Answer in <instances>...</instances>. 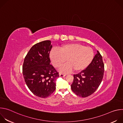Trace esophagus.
Here are the masks:
<instances>
[{
    "label": "esophagus",
    "mask_w": 123,
    "mask_h": 123,
    "mask_svg": "<svg viewBox=\"0 0 123 123\" xmlns=\"http://www.w3.org/2000/svg\"><path fill=\"white\" fill-rule=\"evenodd\" d=\"M66 76V74H59V76L61 77H63L64 76Z\"/></svg>",
    "instance_id": "esophagus-1"
}]
</instances>
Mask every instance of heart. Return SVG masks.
Here are the masks:
<instances>
[{
    "label": "heart",
    "instance_id": "b5f03b06",
    "mask_svg": "<svg viewBox=\"0 0 123 123\" xmlns=\"http://www.w3.org/2000/svg\"><path fill=\"white\" fill-rule=\"evenodd\" d=\"M58 50H52L49 57L54 66L56 68L61 67L66 61L68 63L60 68L61 73H66L74 69L80 72L85 69L92 62L94 57V52L90 47L78 43L64 45Z\"/></svg>",
    "mask_w": 123,
    "mask_h": 123
}]
</instances>
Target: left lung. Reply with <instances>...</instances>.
I'll list each match as a JSON object with an SVG mask.
<instances>
[{"instance_id": "left-lung-1", "label": "left lung", "mask_w": 123, "mask_h": 123, "mask_svg": "<svg viewBox=\"0 0 123 123\" xmlns=\"http://www.w3.org/2000/svg\"><path fill=\"white\" fill-rule=\"evenodd\" d=\"M104 73L102 56L97 50L90 64L78 74H74L71 85L72 91L77 95L86 97L92 95L98 88Z\"/></svg>"}]
</instances>
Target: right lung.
<instances>
[{"mask_svg": "<svg viewBox=\"0 0 123 123\" xmlns=\"http://www.w3.org/2000/svg\"><path fill=\"white\" fill-rule=\"evenodd\" d=\"M52 48L50 40L34 45L25 57L22 67L25 81L31 92L46 98L54 92L59 73L51 65L49 57Z\"/></svg>", "mask_w": 123, "mask_h": 123, "instance_id": "add662e5", "label": "right lung"}]
</instances>
